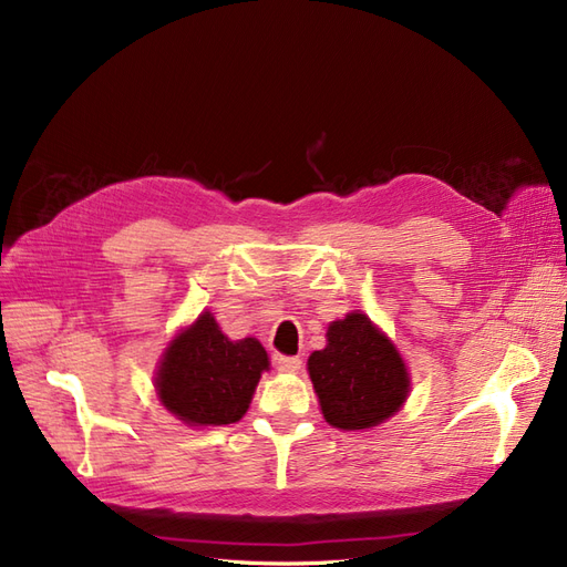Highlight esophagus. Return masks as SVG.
Masks as SVG:
<instances>
[{"mask_svg": "<svg viewBox=\"0 0 567 567\" xmlns=\"http://www.w3.org/2000/svg\"><path fill=\"white\" fill-rule=\"evenodd\" d=\"M274 364H277V369L279 371H284V373H296V371H300V357H286V354H277L274 357Z\"/></svg>", "mask_w": 567, "mask_h": 567, "instance_id": "obj_1", "label": "esophagus"}]
</instances>
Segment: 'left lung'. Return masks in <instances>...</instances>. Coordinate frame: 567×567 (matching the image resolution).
<instances>
[{
	"label": "left lung",
	"mask_w": 567,
	"mask_h": 567,
	"mask_svg": "<svg viewBox=\"0 0 567 567\" xmlns=\"http://www.w3.org/2000/svg\"><path fill=\"white\" fill-rule=\"evenodd\" d=\"M326 423L367 431L400 411L409 394L404 359L379 326L350 312L326 331V348L307 359Z\"/></svg>",
	"instance_id": "8db88e82"
}]
</instances>
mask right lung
<instances>
[{"label":"right lung","instance_id":"obj_1","mask_svg":"<svg viewBox=\"0 0 567 567\" xmlns=\"http://www.w3.org/2000/svg\"><path fill=\"white\" fill-rule=\"evenodd\" d=\"M269 357L260 340H229L210 312L177 333L163 354L156 392L163 406L188 425L241 421Z\"/></svg>","mask_w":567,"mask_h":567}]
</instances>
